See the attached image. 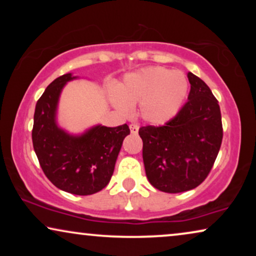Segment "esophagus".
I'll use <instances>...</instances> for the list:
<instances>
[{"label": "esophagus", "mask_w": 256, "mask_h": 256, "mask_svg": "<svg viewBox=\"0 0 256 256\" xmlns=\"http://www.w3.org/2000/svg\"><path fill=\"white\" fill-rule=\"evenodd\" d=\"M129 128H130V132H132V134H138V126L136 124H132L130 126H129Z\"/></svg>", "instance_id": "34e87169"}]
</instances>
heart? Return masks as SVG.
Wrapping results in <instances>:
<instances>
[{
	"label": "heart",
	"mask_w": 256,
	"mask_h": 256,
	"mask_svg": "<svg viewBox=\"0 0 256 256\" xmlns=\"http://www.w3.org/2000/svg\"><path fill=\"white\" fill-rule=\"evenodd\" d=\"M188 90V79L182 72L146 68L126 74L118 88L110 92V100L124 115L132 114L134 104H141L143 120L163 124L180 110Z\"/></svg>",
	"instance_id": "heart-1"
}]
</instances>
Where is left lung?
<instances>
[{
  "label": "left lung",
  "instance_id": "8db88e82",
  "mask_svg": "<svg viewBox=\"0 0 256 256\" xmlns=\"http://www.w3.org/2000/svg\"><path fill=\"white\" fill-rule=\"evenodd\" d=\"M188 102L160 127L140 128L143 163L150 184L160 191L178 194L202 183L218 156L222 141V113L210 87L188 73Z\"/></svg>",
  "mask_w": 256,
  "mask_h": 256
}]
</instances>
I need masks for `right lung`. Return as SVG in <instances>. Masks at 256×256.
<instances>
[{"label": "right lung", "instance_id": "obj_1", "mask_svg": "<svg viewBox=\"0 0 256 256\" xmlns=\"http://www.w3.org/2000/svg\"><path fill=\"white\" fill-rule=\"evenodd\" d=\"M78 76L54 79L36 104L32 143L37 158L54 186L72 194L88 196L107 186L124 138L127 124H96L79 135L70 134L57 122L59 98L64 86Z\"/></svg>", "mask_w": 256, "mask_h": 256}]
</instances>
